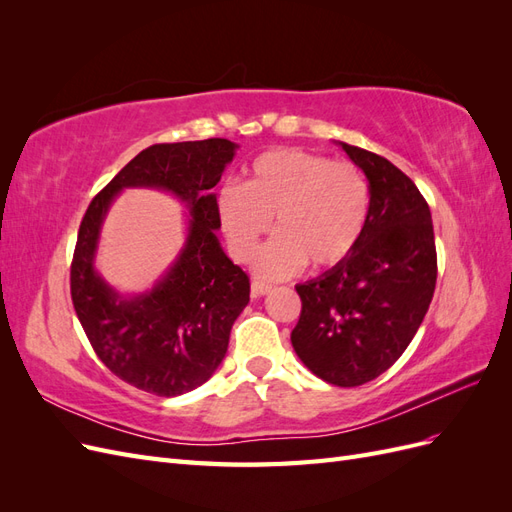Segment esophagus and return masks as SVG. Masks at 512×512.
<instances>
[{
	"mask_svg": "<svg viewBox=\"0 0 512 512\" xmlns=\"http://www.w3.org/2000/svg\"><path fill=\"white\" fill-rule=\"evenodd\" d=\"M269 290H271L269 284H262V282H258V280L252 282V297H262V294H267Z\"/></svg>",
	"mask_w": 512,
	"mask_h": 512,
	"instance_id": "1",
	"label": "esophagus"
}]
</instances>
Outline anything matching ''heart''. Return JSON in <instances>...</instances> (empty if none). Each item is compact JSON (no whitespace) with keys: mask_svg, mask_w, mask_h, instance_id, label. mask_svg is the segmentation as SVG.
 Segmentation results:
<instances>
[{"mask_svg":"<svg viewBox=\"0 0 512 512\" xmlns=\"http://www.w3.org/2000/svg\"><path fill=\"white\" fill-rule=\"evenodd\" d=\"M218 220L232 256L250 262L273 224L280 230L262 247L256 275L286 280L307 260L333 267L359 245L369 215V185L350 162L303 149H271L258 156L243 185L218 192Z\"/></svg>","mask_w":512,"mask_h":512,"instance_id":"heart-1","label":"heart"}]
</instances>
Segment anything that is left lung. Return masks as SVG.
<instances>
[{"instance_id": "obj_1", "label": "left lung", "mask_w": 512, "mask_h": 512, "mask_svg": "<svg viewBox=\"0 0 512 512\" xmlns=\"http://www.w3.org/2000/svg\"><path fill=\"white\" fill-rule=\"evenodd\" d=\"M369 181V215L354 252L297 284L303 303L290 342L303 365L335 386L389 369L427 314L438 258L431 211L414 181L386 158L337 141Z\"/></svg>"}]
</instances>
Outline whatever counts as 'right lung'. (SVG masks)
<instances>
[{
    "label": "right lung",
    "instance_id": "right-lung-1",
    "mask_svg": "<svg viewBox=\"0 0 512 512\" xmlns=\"http://www.w3.org/2000/svg\"><path fill=\"white\" fill-rule=\"evenodd\" d=\"M239 145L226 138L153 145L91 200L70 269L72 303L100 361L117 378L158 397L205 384L228 350L230 329L250 303V277L222 250L213 188ZM128 187L175 195L189 211L178 258L145 293L121 295L95 269L101 226Z\"/></svg>",
    "mask_w": 512,
    "mask_h": 512
}]
</instances>
